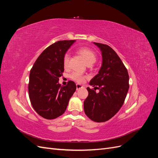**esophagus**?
Segmentation results:
<instances>
[{"instance_id": "34e87169", "label": "esophagus", "mask_w": 158, "mask_h": 158, "mask_svg": "<svg viewBox=\"0 0 158 158\" xmlns=\"http://www.w3.org/2000/svg\"><path fill=\"white\" fill-rule=\"evenodd\" d=\"M83 88V86L82 85H80V84H76V90H78V89H81V88Z\"/></svg>"}]
</instances>
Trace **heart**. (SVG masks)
<instances>
[{"mask_svg": "<svg viewBox=\"0 0 158 158\" xmlns=\"http://www.w3.org/2000/svg\"><path fill=\"white\" fill-rule=\"evenodd\" d=\"M78 52L83 57L87 64H92L96 60V55L95 52L91 49L86 48V47H81L78 49ZM69 60L70 54L69 52H66L64 54L63 60V66L65 69L68 68L69 65ZM70 78L78 83L83 82L85 80V76L79 73H77V72H74L70 74Z\"/></svg>", "mask_w": 158, "mask_h": 158, "instance_id": "1", "label": "heart"}]
</instances>
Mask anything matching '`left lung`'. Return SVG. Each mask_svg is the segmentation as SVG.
<instances>
[{
    "mask_svg": "<svg viewBox=\"0 0 158 158\" xmlns=\"http://www.w3.org/2000/svg\"><path fill=\"white\" fill-rule=\"evenodd\" d=\"M102 52V64L89 85L100 90L96 93L87 88L88 96L84 102L85 114L95 122H106L121 109L129 88V76L122 60L111 47L94 42Z\"/></svg>",
    "mask_w": 158,
    "mask_h": 158,
    "instance_id": "left-lung-1",
    "label": "left lung"
}]
</instances>
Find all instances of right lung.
<instances>
[{"instance_id": "obj_1", "label": "right lung", "mask_w": 158, "mask_h": 158, "mask_svg": "<svg viewBox=\"0 0 158 158\" xmlns=\"http://www.w3.org/2000/svg\"><path fill=\"white\" fill-rule=\"evenodd\" d=\"M75 41H59L52 44L42 52L30 71L28 92L31 104L46 119L62 115L76 91L73 81L66 85L59 82L64 72L63 56Z\"/></svg>"}]
</instances>
